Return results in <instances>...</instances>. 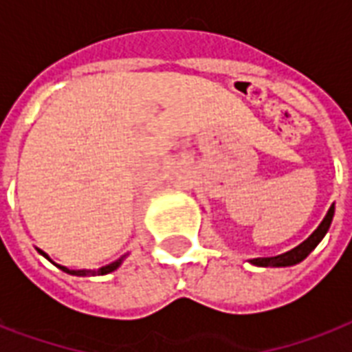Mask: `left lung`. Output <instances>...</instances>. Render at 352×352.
I'll return each instance as SVG.
<instances>
[{
	"label": "left lung",
	"mask_w": 352,
	"mask_h": 352,
	"mask_svg": "<svg viewBox=\"0 0 352 352\" xmlns=\"http://www.w3.org/2000/svg\"><path fill=\"white\" fill-rule=\"evenodd\" d=\"M332 218H334V205L330 207L327 216L322 218V222L319 223V228L315 229L314 233H311L306 241L302 242V244H298L296 248L289 250L285 254H280V256L274 257H256V259H250V263H252V265H257V267H291V265L300 263L302 259H306L309 252L321 242L322 236L327 235L330 223H332Z\"/></svg>",
	"instance_id": "8db88e82"
}]
</instances>
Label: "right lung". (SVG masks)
<instances>
[{
    "label": "right lung",
    "instance_id": "obj_1",
    "mask_svg": "<svg viewBox=\"0 0 352 352\" xmlns=\"http://www.w3.org/2000/svg\"><path fill=\"white\" fill-rule=\"evenodd\" d=\"M38 254L46 257L48 261H52L50 257H48V254H44L43 250H38ZM124 257H126V256L119 257L117 261L110 263V265H106V267H100L98 270H70V269H67V267H61V265H57V267L63 270V272H67V274H72V276H104V274H110V272H113L116 269H119V265L123 263ZM52 263H54V261H52ZM54 265H56V263H54Z\"/></svg>",
    "mask_w": 352,
    "mask_h": 352
}]
</instances>
